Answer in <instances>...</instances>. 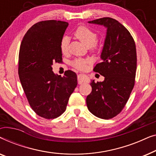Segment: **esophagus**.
<instances>
[{"instance_id":"esophagus-1","label":"esophagus","mask_w":156,"mask_h":156,"mask_svg":"<svg viewBox=\"0 0 156 156\" xmlns=\"http://www.w3.org/2000/svg\"><path fill=\"white\" fill-rule=\"evenodd\" d=\"M89 78L87 77V75L84 74H78V82L80 84H82L84 82H88Z\"/></svg>"}]
</instances>
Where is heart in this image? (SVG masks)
I'll list each match as a JSON object with an SVG mask.
<instances>
[{"mask_svg": "<svg viewBox=\"0 0 156 156\" xmlns=\"http://www.w3.org/2000/svg\"><path fill=\"white\" fill-rule=\"evenodd\" d=\"M74 35L83 44L87 47H90L92 50H97L99 48V44L97 41V33L88 27L81 25L79 26L74 32ZM69 38L64 36L60 42V50L62 53L65 54L68 51ZM90 59L83 58H75L71 62V65L75 69L83 70L87 67V65L90 63Z\"/></svg>", "mask_w": 156, "mask_h": 156, "instance_id": "heart-1", "label": "heart"}]
</instances>
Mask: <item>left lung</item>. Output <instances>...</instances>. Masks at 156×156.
I'll return each mask as SVG.
<instances>
[{
	"mask_svg": "<svg viewBox=\"0 0 156 156\" xmlns=\"http://www.w3.org/2000/svg\"><path fill=\"white\" fill-rule=\"evenodd\" d=\"M89 23L104 25L107 33L101 55L102 62L94 68L104 76V81L91 82L92 91L87 97V108L98 118L112 119L124 108L135 84V41L129 31L114 18L106 17Z\"/></svg>",
	"mask_w": 156,
	"mask_h": 156,
	"instance_id": "1",
	"label": "left lung"
}]
</instances>
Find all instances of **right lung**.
Returning a JSON list of instances; mask_svg holds the SVG:
<instances>
[{
    "label": "right lung",
    "mask_w": 156,
    "mask_h": 156,
    "mask_svg": "<svg viewBox=\"0 0 156 156\" xmlns=\"http://www.w3.org/2000/svg\"><path fill=\"white\" fill-rule=\"evenodd\" d=\"M67 22L44 20L34 24L23 37L18 59V74L32 109L46 119L57 118L65 112L70 95L77 85L72 70L56 75L53 62H62L60 42Z\"/></svg>",
    "instance_id": "right-lung-1"
}]
</instances>
